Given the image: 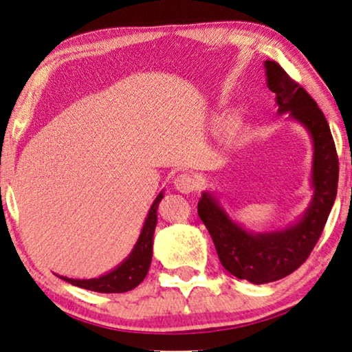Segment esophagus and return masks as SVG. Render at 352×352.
<instances>
[{
  "instance_id": "1",
  "label": "esophagus",
  "mask_w": 352,
  "mask_h": 352,
  "mask_svg": "<svg viewBox=\"0 0 352 352\" xmlns=\"http://www.w3.org/2000/svg\"><path fill=\"white\" fill-rule=\"evenodd\" d=\"M173 185L175 188L180 191V193H193V191L198 188V180H196L195 175L191 173H180V175L175 177L173 180Z\"/></svg>"
}]
</instances>
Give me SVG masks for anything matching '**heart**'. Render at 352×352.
<instances>
[{
    "mask_svg": "<svg viewBox=\"0 0 352 352\" xmlns=\"http://www.w3.org/2000/svg\"><path fill=\"white\" fill-rule=\"evenodd\" d=\"M238 129V120L236 119H228L227 124H225V132H227L228 135L235 133Z\"/></svg>",
    "mask_w": 352,
    "mask_h": 352,
    "instance_id": "obj_1",
    "label": "heart"
}]
</instances>
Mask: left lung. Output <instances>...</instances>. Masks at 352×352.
Masks as SVG:
<instances>
[{"instance_id":"1","label":"left lung","mask_w":352,"mask_h":352,"mask_svg":"<svg viewBox=\"0 0 352 352\" xmlns=\"http://www.w3.org/2000/svg\"><path fill=\"white\" fill-rule=\"evenodd\" d=\"M264 67L267 87L275 93L278 114L288 112L312 138L314 196L311 204L292 227L254 233L233 222L208 191H204L198 203L199 219L210 233L225 270L254 285L285 278L306 262L333 208L340 170L329 122L317 102L275 60H265Z\"/></svg>"}]
</instances>
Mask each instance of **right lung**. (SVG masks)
<instances>
[{
    "mask_svg": "<svg viewBox=\"0 0 352 352\" xmlns=\"http://www.w3.org/2000/svg\"><path fill=\"white\" fill-rule=\"evenodd\" d=\"M164 198L162 193L157 195V198L154 199V203L149 209L148 217L144 220V225L140 233L138 241L135 248L130 252V256L122 262L120 265H117L114 270H111L109 274L101 275L98 278H88V280H78V278H67V277H59L69 282L75 287H80L90 292L98 293H125L130 289L137 288L140 283L143 282L146 277L149 265H151V257H153V236H154V228L157 223V206Z\"/></svg>",
    "mask_w": 352,
    "mask_h": 352,
    "instance_id": "right-lung-1",
    "label": "right lung"
}]
</instances>
